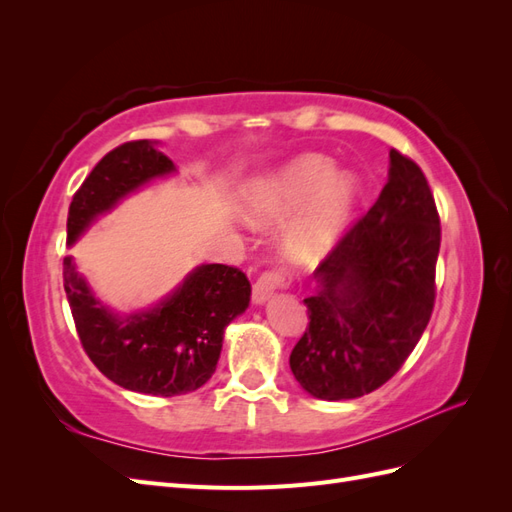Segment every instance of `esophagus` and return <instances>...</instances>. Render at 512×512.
I'll return each mask as SVG.
<instances>
[{"instance_id":"esophagus-1","label":"esophagus","mask_w":512,"mask_h":512,"mask_svg":"<svg viewBox=\"0 0 512 512\" xmlns=\"http://www.w3.org/2000/svg\"><path fill=\"white\" fill-rule=\"evenodd\" d=\"M282 284V275L277 273V271H267V273H262L258 280H256V284H254V288H252V301L256 303V305H265L271 297H273V292H275V288Z\"/></svg>"}]
</instances>
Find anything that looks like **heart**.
<instances>
[{"mask_svg": "<svg viewBox=\"0 0 512 512\" xmlns=\"http://www.w3.org/2000/svg\"><path fill=\"white\" fill-rule=\"evenodd\" d=\"M363 200V183L337 173L331 158L305 153L245 185L239 209L254 226L284 230V252L299 265H312L344 239Z\"/></svg>", "mask_w": 512, "mask_h": 512, "instance_id": "heart-1", "label": "heart"}]
</instances>
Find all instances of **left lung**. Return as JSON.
<instances>
[{"instance_id":"obj_1","label":"left lung","mask_w":512,"mask_h":512,"mask_svg":"<svg viewBox=\"0 0 512 512\" xmlns=\"http://www.w3.org/2000/svg\"><path fill=\"white\" fill-rule=\"evenodd\" d=\"M389 181L314 271L309 324L290 354L303 389L324 401L391 380L421 339L436 299L440 218L429 183L391 149Z\"/></svg>"}]
</instances>
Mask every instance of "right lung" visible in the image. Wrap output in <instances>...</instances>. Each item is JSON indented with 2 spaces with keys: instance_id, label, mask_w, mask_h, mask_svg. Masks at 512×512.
<instances>
[{
  "instance_id": "obj_1",
  "label": "right lung",
  "mask_w": 512,
  "mask_h": 512,
  "mask_svg": "<svg viewBox=\"0 0 512 512\" xmlns=\"http://www.w3.org/2000/svg\"><path fill=\"white\" fill-rule=\"evenodd\" d=\"M177 173L158 141L123 143L96 164L68 211V245L100 215L147 183ZM64 288L87 356L123 389L173 397L200 389L218 365L224 331L250 305L245 273L226 265H200L164 299L132 314L104 305L72 256L64 258Z\"/></svg>"
}]
</instances>
